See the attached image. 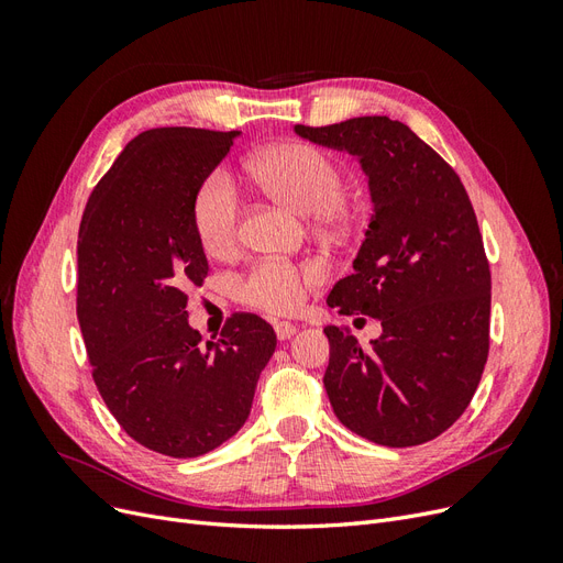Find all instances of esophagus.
Returning a JSON list of instances; mask_svg holds the SVG:
<instances>
[{
	"mask_svg": "<svg viewBox=\"0 0 563 563\" xmlns=\"http://www.w3.org/2000/svg\"><path fill=\"white\" fill-rule=\"evenodd\" d=\"M275 331H277L279 340H288V338H294L296 327L291 321H275Z\"/></svg>",
	"mask_w": 563,
	"mask_h": 563,
	"instance_id": "1",
	"label": "esophagus"
}]
</instances>
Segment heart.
Here are the masks:
<instances>
[{"instance_id": "heart-1", "label": "heart", "mask_w": 563, "mask_h": 563, "mask_svg": "<svg viewBox=\"0 0 563 563\" xmlns=\"http://www.w3.org/2000/svg\"><path fill=\"white\" fill-rule=\"evenodd\" d=\"M249 168L265 192L298 213H317L321 223L343 216L345 172L327 150L310 143H282L258 152ZM192 228L201 249L223 258L240 242V195L232 178L216 168L192 197ZM312 263L258 261L236 282L244 305L272 314L296 312L308 288L321 282Z\"/></svg>"}]
</instances>
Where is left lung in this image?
Wrapping results in <instances>:
<instances>
[{"label":"left lung","instance_id":"8db88e82","mask_svg":"<svg viewBox=\"0 0 563 563\" xmlns=\"http://www.w3.org/2000/svg\"><path fill=\"white\" fill-rule=\"evenodd\" d=\"M296 133L360 157L373 197L354 275L333 286L329 308L378 319L383 335L362 347L323 329L333 413L373 444H424L465 413L488 360L490 267L465 185L389 117L296 124Z\"/></svg>","mask_w":563,"mask_h":563}]
</instances>
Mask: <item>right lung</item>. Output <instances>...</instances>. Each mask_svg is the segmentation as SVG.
I'll return each instance as SVG.
<instances>
[{
	"mask_svg": "<svg viewBox=\"0 0 563 563\" xmlns=\"http://www.w3.org/2000/svg\"><path fill=\"white\" fill-rule=\"evenodd\" d=\"M240 131L150 129L100 178L77 242V319L93 383L122 430L150 451L197 457L240 432L275 329L234 312L203 345L187 288L209 263L192 197Z\"/></svg>",
	"mask_w": 563,
	"mask_h": 563,
	"instance_id": "add662e5",
	"label": "right lung"
}]
</instances>
